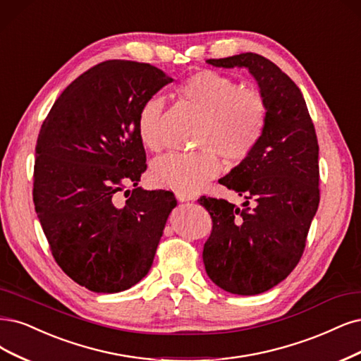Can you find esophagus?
<instances>
[{"label":"esophagus","mask_w":361,"mask_h":361,"mask_svg":"<svg viewBox=\"0 0 361 361\" xmlns=\"http://www.w3.org/2000/svg\"><path fill=\"white\" fill-rule=\"evenodd\" d=\"M176 198L179 202H192V200H195V198L192 197V195H190V194H183V192H176Z\"/></svg>","instance_id":"obj_1"}]
</instances>
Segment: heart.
Segmentation results:
<instances>
[{"label":"heart","instance_id":"obj_1","mask_svg":"<svg viewBox=\"0 0 361 361\" xmlns=\"http://www.w3.org/2000/svg\"><path fill=\"white\" fill-rule=\"evenodd\" d=\"M176 95L202 115L197 145L204 149L157 158L149 179L157 188L194 194L219 175V152L230 163H240L252 154L263 137L267 107L258 92L242 90L234 79L214 70L192 73L176 86ZM161 114L163 100L152 97L142 104L135 121L140 142L151 151H158L163 145Z\"/></svg>","mask_w":361,"mask_h":361}]
</instances>
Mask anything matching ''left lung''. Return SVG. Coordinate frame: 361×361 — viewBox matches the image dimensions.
<instances>
[{"instance_id":"8db88e82","label":"left lung","mask_w":361,"mask_h":361,"mask_svg":"<svg viewBox=\"0 0 361 361\" xmlns=\"http://www.w3.org/2000/svg\"><path fill=\"white\" fill-rule=\"evenodd\" d=\"M206 62L250 70L267 107L259 143L219 179L245 198L243 207L206 195L198 200L212 218L203 247L207 276L227 293L255 295L300 261L319 204L318 140L299 86L271 61L246 52Z\"/></svg>"}]
</instances>
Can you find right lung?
<instances>
[{
	"label": "right lung",
	"instance_id": "obj_1",
	"mask_svg": "<svg viewBox=\"0 0 361 361\" xmlns=\"http://www.w3.org/2000/svg\"><path fill=\"white\" fill-rule=\"evenodd\" d=\"M171 82L151 64L102 62L59 95L37 139V216L58 266L94 293L128 290L147 275L178 204L170 191L137 186L146 170L137 114Z\"/></svg>",
	"mask_w": 361,
	"mask_h": 361
}]
</instances>
